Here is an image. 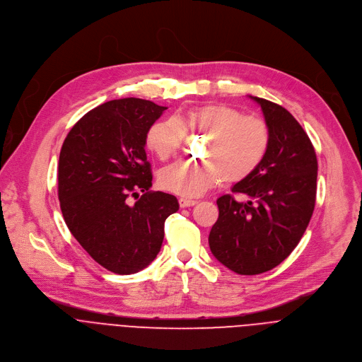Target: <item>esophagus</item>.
Listing matches in <instances>:
<instances>
[{
	"label": "esophagus",
	"instance_id": "34e87169",
	"mask_svg": "<svg viewBox=\"0 0 362 362\" xmlns=\"http://www.w3.org/2000/svg\"><path fill=\"white\" fill-rule=\"evenodd\" d=\"M178 202H180V206H181V208L192 206V205H195V204H197V201H195V199H191V198H184V197H181V198L178 199Z\"/></svg>",
	"mask_w": 362,
	"mask_h": 362
}]
</instances>
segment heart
Instances as JSON below:
<instances>
[{
  "label": "heart",
  "instance_id": "b5f03b06",
  "mask_svg": "<svg viewBox=\"0 0 362 362\" xmlns=\"http://www.w3.org/2000/svg\"><path fill=\"white\" fill-rule=\"evenodd\" d=\"M191 135L206 136L201 163H175L165 167L158 181L164 189L184 197H198L208 188L237 184L252 175L271 147V128L257 117H245L226 104H204L181 117L156 121L146 134L147 148L165 161L178 154Z\"/></svg>",
  "mask_w": 362,
  "mask_h": 362
}]
</instances>
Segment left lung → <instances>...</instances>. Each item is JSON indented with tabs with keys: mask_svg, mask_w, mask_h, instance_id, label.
Returning a JSON list of instances; mask_svg holds the SVG:
<instances>
[{
	"mask_svg": "<svg viewBox=\"0 0 362 362\" xmlns=\"http://www.w3.org/2000/svg\"><path fill=\"white\" fill-rule=\"evenodd\" d=\"M271 128V147L257 171L216 199L220 215L208 243L212 255L241 275L281 264L298 245L315 206L318 163L300 122L284 107L251 97Z\"/></svg>",
	"mask_w": 362,
	"mask_h": 362,
	"instance_id": "left-lung-1",
	"label": "left lung"
}]
</instances>
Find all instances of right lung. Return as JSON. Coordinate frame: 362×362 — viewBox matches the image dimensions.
Here are the masks:
<instances>
[{"label":"right lung","mask_w":362,"mask_h":362,"mask_svg":"<svg viewBox=\"0 0 362 362\" xmlns=\"http://www.w3.org/2000/svg\"><path fill=\"white\" fill-rule=\"evenodd\" d=\"M165 110L141 98L108 101L78 119L59 153L64 221L94 261L119 275L135 274L154 261L164 223L180 208L174 195L150 191L146 134Z\"/></svg>","instance_id":"1"}]
</instances>
